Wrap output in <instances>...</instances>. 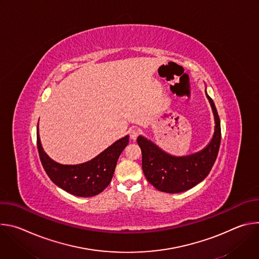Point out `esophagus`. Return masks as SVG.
Instances as JSON below:
<instances>
[{"instance_id": "34e87169", "label": "esophagus", "mask_w": 259, "mask_h": 259, "mask_svg": "<svg viewBox=\"0 0 259 259\" xmlns=\"http://www.w3.org/2000/svg\"><path fill=\"white\" fill-rule=\"evenodd\" d=\"M129 134H130V138L135 140L137 138V136L139 135V130L136 128H132L129 130Z\"/></svg>"}]
</instances>
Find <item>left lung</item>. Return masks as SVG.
Instances as JSON below:
<instances>
[{
  "label": "left lung",
  "mask_w": 259,
  "mask_h": 259,
  "mask_svg": "<svg viewBox=\"0 0 259 259\" xmlns=\"http://www.w3.org/2000/svg\"><path fill=\"white\" fill-rule=\"evenodd\" d=\"M206 96L213 110L215 131L203 151L187 157H173L143 136L137 137L142 153L143 173L149 182L161 192L176 194L194 188L207 177L215 163L221 140L220 120L212 98L207 93Z\"/></svg>",
  "instance_id": "left-lung-1"
}]
</instances>
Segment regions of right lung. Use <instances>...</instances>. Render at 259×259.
Listing matches in <instances>:
<instances>
[{
	"label": "right lung",
	"instance_id": "1",
	"mask_svg": "<svg viewBox=\"0 0 259 259\" xmlns=\"http://www.w3.org/2000/svg\"><path fill=\"white\" fill-rule=\"evenodd\" d=\"M129 142L125 136L93 160L80 165H61L51 160L44 152L36 131V145L40 160L49 178L65 192L78 197H93L100 194L112 181L118 159Z\"/></svg>",
	"mask_w": 259,
	"mask_h": 259
}]
</instances>
